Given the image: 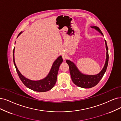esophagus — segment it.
<instances>
[{"mask_svg": "<svg viewBox=\"0 0 121 121\" xmlns=\"http://www.w3.org/2000/svg\"><path fill=\"white\" fill-rule=\"evenodd\" d=\"M62 58H63V60H65V59L66 58V55H65V53H62Z\"/></svg>", "mask_w": 121, "mask_h": 121, "instance_id": "esophagus-1", "label": "esophagus"}]
</instances>
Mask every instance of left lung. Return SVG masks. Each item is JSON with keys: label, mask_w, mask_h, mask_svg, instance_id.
<instances>
[{"label": "left lung", "mask_w": 121, "mask_h": 121, "mask_svg": "<svg viewBox=\"0 0 121 121\" xmlns=\"http://www.w3.org/2000/svg\"><path fill=\"white\" fill-rule=\"evenodd\" d=\"M92 28H94L97 30L103 36L102 31L100 28L97 26H91ZM106 48V59L105 64L103 68L101 71V72L97 75H85L82 73L78 70L75 64L69 60H67L66 62L69 65L70 73L71 75V79L73 82L78 87L83 88H90L96 86L98 83L99 82L101 79L103 77V76L107 70V66L108 64L109 61V54H108V48L107 46V42L106 40H105Z\"/></svg>", "instance_id": "left-lung-1"}]
</instances>
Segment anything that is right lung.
Returning a JSON list of instances; mask_svg holds the SVG:
<instances>
[{
  "mask_svg": "<svg viewBox=\"0 0 121 121\" xmlns=\"http://www.w3.org/2000/svg\"><path fill=\"white\" fill-rule=\"evenodd\" d=\"M22 33V32L21 31L19 33L17 37ZM14 49L15 48H14V49H13V52L14 64L17 74L19 76V77L24 85L31 89V90L36 92H44L51 90L54 86L57 81V77L59 66L63 62V59H62V56H60L59 57H58L56 60L54 62L50 72H49V74L45 78L42 80H38V81H33V80H31L25 78L24 76L21 74L18 69L14 60Z\"/></svg>",
  "mask_w": 121,
  "mask_h": 121,
  "instance_id": "add662e5",
  "label": "right lung"
}]
</instances>
